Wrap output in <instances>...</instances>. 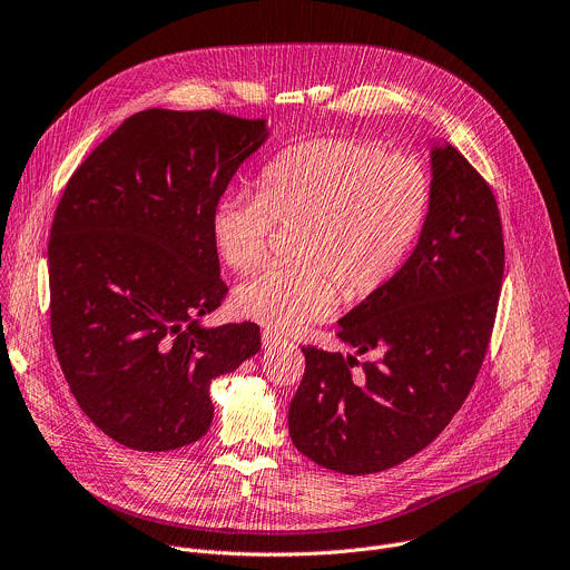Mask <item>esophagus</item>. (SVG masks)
<instances>
[{
  "label": "esophagus",
  "instance_id": "34e87169",
  "mask_svg": "<svg viewBox=\"0 0 570 570\" xmlns=\"http://www.w3.org/2000/svg\"><path fill=\"white\" fill-rule=\"evenodd\" d=\"M262 341H264V347H275V345H277V343H282L284 338H282L279 334H275V332L266 330V332L262 334Z\"/></svg>",
  "mask_w": 570,
  "mask_h": 570
}]
</instances>
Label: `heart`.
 I'll return each instance as SVG.
<instances>
[{"mask_svg":"<svg viewBox=\"0 0 570 570\" xmlns=\"http://www.w3.org/2000/svg\"><path fill=\"white\" fill-rule=\"evenodd\" d=\"M430 175L409 154L375 142L312 138L282 149L258 175V195L225 193L212 214L223 262L252 271L264 262L275 225H297L291 252L234 291L236 314L291 330L323 318L338 302L382 288L416 243L430 209Z\"/></svg>","mask_w":570,"mask_h":570,"instance_id":"heart-1","label":"heart"}]
</instances>
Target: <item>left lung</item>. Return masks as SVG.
I'll list each match as a JSON object with an SVG mask.
<instances>
[{"label": "left lung", "mask_w": 570, "mask_h": 570, "mask_svg": "<svg viewBox=\"0 0 570 570\" xmlns=\"http://www.w3.org/2000/svg\"><path fill=\"white\" fill-rule=\"evenodd\" d=\"M432 157L430 212L404 266L345 314L338 338L377 361L302 347L288 409L293 445L323 469L371 475L428 448L469 397L504 273L498 202L452 145Z\"/></svg>", "instance_id": "obj_1"}]
</instances>
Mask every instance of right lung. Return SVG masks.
Segmentation results:
<instances>
[{"label":"right lung","mask_w":570,"mask_h":570,"mask_svg":"<svg viewBox=\"0 0 570 570\" xmlns=\"http://www.w3.org/2000/svg\"><path fill=\"white\" fill-rule=\"evenodd\" d=\"M266 120L147 109L70 177L49 234V323L86 416L166 452L212 428L209 386L262 350L254 323L204 327L227 295L212 214Z\"/></svg>","instance_id":"1"}]
</instances>
